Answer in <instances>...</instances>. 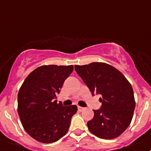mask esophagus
<instances>
[{
    "label": "esophagus",
    "mask_w": 151,
    "mask_h": 151,
    "mask_svg": "<svg viewBox=\"0 0 151 151\" xmlns=\"http://www.w3.org/2000/svg\"><path fill=\"white\" fill-rule=\"evenodd\" d=\"M78 109H79V111H80V112H81V111L84 110L85 107H82V106H78Z\"/></svg>",
    "instance_id": "esophagus-1"
}]
</instances>
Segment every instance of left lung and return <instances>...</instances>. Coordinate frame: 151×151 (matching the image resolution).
<instances>
[{
	"mask_svg": "<svg viewBox=\"0 0 151 151\" xmlns=\"http://www.w3.org/2000/svg\"><path fill=\"white\" fill-rule=\"evenodd\" d=\"M90 91L101 96L100 109H94L87 123L90 132L101 139L118 137L130 125L135 108L134 91L121 72L104 63L74 66Z\"/></svg>",
	"mask_w": 151,
	"mask_h": 151,
	"instance_id": "obj_1",
	"label": "left lung"
}]
</instances>
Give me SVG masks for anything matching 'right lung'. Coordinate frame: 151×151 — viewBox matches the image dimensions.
Returning a JSON list of instances; mask_svg holds the SVG:
<instances>
[{
  "label": "right lung",
  "instance_id": "obj_1",
  "mask_svg": "<svg viewBox=\"0 0 151 151\" xmlns=\"http://www.w3.org/2000/svg\"><path fill=\"white\" fill-rule=\"evenodd\" d=\"M74 70L71 66H42L26 77L18 93V114L24 129L42 143H51L67 133L76 105L58 104L65 80Z\"/></svg>",
  "mask_w": 151,
  "mask_h": 151
}]
</instances>
